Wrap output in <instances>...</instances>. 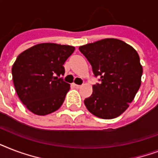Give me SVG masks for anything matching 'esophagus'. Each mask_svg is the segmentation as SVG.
<instances>
[{"label":"esophagus","mask_w":158,"mask_h":158,"mask_svg":"<svg viewBox=\"0 0 158 158\" xmlns=\"http://www.w3.org/2000/svg\"><path fill=\"white\" fill-rule=\"evenodd\" d=\"M73 86L75 87V88H76V89H79V88H80V85H79V84H73Z\"/></svg>","instance_id":"34e87169"}]
</instances>
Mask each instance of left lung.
<instances>
[{"instance_id":"1","label":"left lung","mask_w":158,"mask_h":158,"mask_svg":"<svg viewBox=\"0 0 158 158\" xmlns=\"http://www.w3.org/2000/svg\"><path fill=\"white\" fill-rule=\"evenodd\" d=\"M79 49L101 81L93 85V94L84 100V105L102 119L117 117L129 107L141 85L139 56L131 46L116 38H105Z\"/></svg>"}]
</instances>
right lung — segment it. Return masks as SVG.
<instances>
[{"label": "right lung", "mask_w": 158, "mask_h": 158, "mask_svg": "<svg viewBox=\"0 0 158 158\" xmlns=\"http://www.w3.org/2000/svg\"><path fill=\"white\" fill-rule=\"evenodd\" d=\"M74 48L56 43H40L19 55L12 66L17 95L33 113L46 115L58 110L69 90L64 82L63 64Z\"/></svg>", "instance_id": "right-lung-1"}]
</instances>
